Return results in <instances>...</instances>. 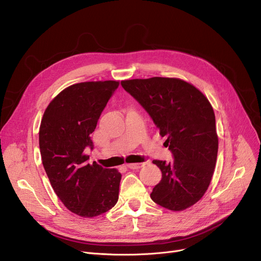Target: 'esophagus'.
I'll return each instance as SVG.
<instances>
[{
  "instance_id": "34e87169",
  "label": "esophagus",
  "mask_w": 261,
  "mask_h": 261,
  "mask_svg": "<svg viewBox=\"0 0 261 261\" xmlns=\"http://www.w3.org/2000/svg\"><path fill=\"white\" fill-rule=\"evenodd\" d=\"M143 164L145 163H132V164H127L126 166L130 169H139L140 167L143 166Z\"/></svg>"
}]
</instances>
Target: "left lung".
I'll return each instance as SVG.
<instances>
[{"label":"left lung","instance_id":"1","mask_svg":"<svg viewBox=\"0 0 261 261\" xmlns=\"http://www.w3.org/2000/svg\"><path fill=\"white\" fill-rule=\"evenodd\" d=\"M122 87L147 111L174 160H154L161 181L150 196L170 211L190 207L207 190L216 165L218 137L213 107L182 80L151 77L122 81Z\"/></svg>","mask_w":261,"mask_h":261}]
</instances>
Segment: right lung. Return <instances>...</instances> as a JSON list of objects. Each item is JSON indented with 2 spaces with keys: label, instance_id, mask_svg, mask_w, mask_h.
Here are the masks:
<instances>
[{
  "label": "right lung",
  "instance_id": "right-lung-1",
  "mask_svg": "<svg viewBox=\"0 0 261 261\" xmlns=\"http://www.w3.org/2000/svg\"><path fill=\"white\" fill-rule=\"evenodd\" d=\"M116 81L71 85L44 112L39 141L42 163L54 191L66 207L92 218L118 202L122 175L114 168L87 163L84 150L94 149L91 134L118 88Z\"/></svg>",
  "mask_w": 261,
  "mask_h": 261
}]
</instances>
